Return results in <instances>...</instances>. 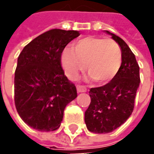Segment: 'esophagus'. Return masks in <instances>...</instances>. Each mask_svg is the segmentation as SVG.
<instances>
[{"mask_svg": "<svg viewBox=\"0 0 154 154\" xmlns=\"http://www.w3.org/2000/svg\"><path fill=\"white\" fill-rule=\"evenodd\" d=\"M77 90L78 93H84L87 91V88L82 86V85H77Z\"/></svg>", "mask_w": 154, "mask_h": 154, "instance_id": "1", "label": "esophagus"}]
</instances>
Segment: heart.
<instances>
[{"label":"heart","mask_w":154,"mask_h":154,"mask_svg":"<svg viewBox=\"0 0 154 154\" xmlns=\"http://www.w3.org/2000/svg\"><path fill=\"white\" fill-rule=\"evenodd\" d=\"M60 60L61 66L71 79H76L88 67L90 77L100 84H106L119 71L122 53L119 45L112 39L90 35L77 41L72 48H65Z\"/></svg>","instance_id":"heart-1"}]
</instances>
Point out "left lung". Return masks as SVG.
Returning <instances> with one entry per match:
<instances>
[{
  "label": "left lung",
  "mask_w": 154,
  "mask_h": 154,
  "mask_svg": "<svg viewBox=\"0 0 154 154\" xmlns=\"http://www.w3.org/2000/svg\"><path fill=\"white\" fill-rule=\"evenodd\" d=\"M121 48L122 64L112 81L89 91L91 102L85 112V124L90 132L110 133L123 125L133 112L140 85V68L135 54L119 36L106 30Z\"/></svg>",
  "instance_id": "obj_1"
}]
</instances>
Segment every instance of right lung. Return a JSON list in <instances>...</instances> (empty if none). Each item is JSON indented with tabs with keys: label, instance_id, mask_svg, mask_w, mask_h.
Returning <instances> with one entry per match:
<instances>
[{
	"label": "right lung",
	"instance_id": "1",
	"mask_svg": "<svg viewBox=\"0 0 154 154\" xmlns=\"http://www.w3.org/2000/svg\"><path fill=\"white\" fill-rule=\"evenodd\" d=\"M80 35L77 30L53 29L25 46L18 58L14 100L20 118L39 131L60 128L64 110L77 98L76 86L65 76L61 54Z\"/></svg>",
	"mask_w": 154,
	"mask_h": 154
}]
</instances>
